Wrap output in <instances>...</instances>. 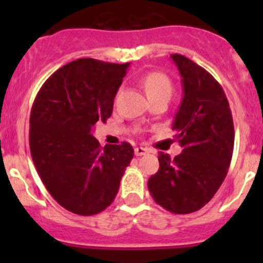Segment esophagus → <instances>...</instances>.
<instances>
[{
    "label": "esophagus",
    "mask_w": 263,
    "mask_h": 263,
    "mask_svg": "<svg viewBox=\"0 0 263 263\" xmlns=\"http://www.w3.org/2000/svg\"><path fill=\"white\" fill-rule=\"evenodd\" d=\"M148 150L146 147H135V155L136 156H141V155H145V154H147Z\"/></svg>",
    "instance_id": "obj_1"
}]
</instances>
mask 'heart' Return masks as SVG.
I'll return each mask as SVG.
<instances>
[{"mask_svg": "<svg viewBox=\"0 0 263 263\" xmlns=\"http://www.w3.org/2000/svg\"><path fill=\"white\" fill-rule=\"evenodd\" d=\"M140 84L144 87L145 92L148 99L153 100L159 97H172L173 92V85L166 75L161 72H150L146 73L140 79Z\"/></svg>", "mask_w": 263, "mask_h": 263, "instance_id": "1", "label": "heart"}]
</instances>
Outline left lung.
Wrapping results in <instances>:
<instances>
[{
  "instance_id": "left-lung-1",
  "label": "left lung",
  "mask_w": 263,
  "mask_h": 263,
  "mask_svg": "<svg viewBox=\"0 0 263 263\" xmlns=\"http://www.w3.org/2000/svg\"><path fill=\"white\" fill-rule=\"evenodd\" d=\"M182 76L183 99L173 129L183 151L159 153V171L147 187L158 205L173 214L202 209L227 177L234 148L232 110L221 85L182 54H172Z\"/></svg>"
}]
</instances>
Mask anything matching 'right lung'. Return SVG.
I'll return each instance as SVG.
<instances>
[{
    "instance_id": "obj_1",
    "label": "right lung",
    "mask_w": 263,
    "mask_h": 263,
    "mask_svg": "<svg viewBox=\"0 0 263 263\" xmlns=\"http://www.w3.org/2000/svg\"><path fill=\"white\" fill-rule=\"evenodd\" d=\"M128 63L80 58L58 68L36 94L29 146L42 182L66 210L90 216L115 201L134 158L128 142L100 146L91 135L112 116Z\"/></svg>"
}]
</instances>
